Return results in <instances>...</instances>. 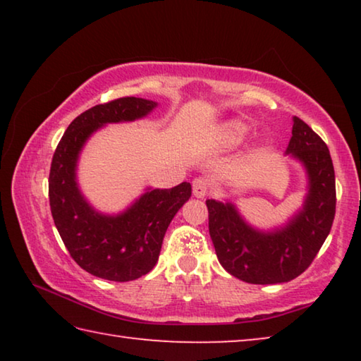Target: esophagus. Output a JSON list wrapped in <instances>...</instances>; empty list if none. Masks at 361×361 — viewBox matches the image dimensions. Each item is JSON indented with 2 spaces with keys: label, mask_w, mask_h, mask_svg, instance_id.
<instances>
[{
  "label": "esophagus",
  "mask_w": 361,
  "mask_h": 361,
  "mask_svg": "<svg viewBox=\"0 0 361 361\" xmlns=\"http://www.w3.org/2000/svg\"><path fill=\"white\" fill-rule=\"evenodd\" d=\"M207 192H209V181H207L205 176H197V178H194L192 194L195 197H205Z\"/></svg>",
  "instance_id": "obj_1"
}]
</instances>
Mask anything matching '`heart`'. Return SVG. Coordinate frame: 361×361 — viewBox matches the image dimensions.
I'll list each match as a JSON object with an SVG mask.
<instances>
[{
	"label": "heart",
	"mask_w": 361,
	"mask_h": 361,
	"mask_svg": "<svg viewBox=\"0 0 361 361\" xmlns=\"http://www.w3.org/2000/svg\"><path fill=\"white\" fill-rule=\"evenodd\" d=\"M243 132H245V127H243L242 124H232L231 126V133H232V135L239 137V135H242Z\"/></svg>",
	"instance_id": "heart-1"
}]
</instances>
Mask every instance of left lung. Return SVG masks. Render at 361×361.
<instances>
[{
	"label": "left lung",
	"instance_id": "1",
	"mask_svg": "<svg viewBox=\"0 0 361 361\" xmlns=\"http://www.w3.org/2000/svg\"><path fill=\"white\" fill-rule=\"evenodd\" d=\"M291 133L286 152L307 169L309 194L304 209L286 228L267 234L255 231L232 204L207 200L209 231L219 264L247 283H283L301 276L331 231L336 181L328 146L296 116Z\"/></svg>",
	"mask_w": 361,
	"mask_h": 361
}]
</instances>
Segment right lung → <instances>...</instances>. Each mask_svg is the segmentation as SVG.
<instances>
[{"instance_id":"right-lung-1","label":"right lung","mask_w":361,"mask_h":361,"mask_svg":"<svg viewBox=\"0 0 361 361\" xmlns=\"http://www.w3.org/2000/svg\"><path fill=\"white\" fill-rule=\"evenodd\" d=\"M156 102L122 97L95 105L71 122L54 152L49 173V204L66 250L79 267L95 277L129 282L156 266L170 221L191 197V185L145 192L119 216L90 209L76 185V161L90 133L108 122L133 121Z\"/></svg>"}]
</instances>
